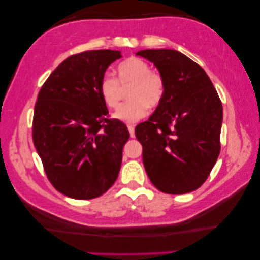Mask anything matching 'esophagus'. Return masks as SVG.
<instances>
[{"instance_id": "obj_1", "label": "esophagus", "mask_w": 260, "mask_h": 260, "mask_svg": "<svg viewBox=\"0 0 260 260\" xmlns=\"http://www.w3.org/2000/svg\"><path fill=\"white\" fill-rule=\"evenodd\" d=\"M127 130H129L130 137L134 138L135 137V126L133 125V124H127Z\"/></svg>"}]
</instances>
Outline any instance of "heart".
I'll return each instance as SVG.
<instances>
[{
    "label": "heart",
    "mask_w": 260,
    "mask_h": 260,
    "mask_svg": "<svg viewBox=\"0 0 260 260\" xmlns=\"http://www.w3.org/2000/svg\"><path fill=\"white\" fill-rule=\"evenodd\" d=\"M117 79L104 76L99 81V94L109 109L119 105L122 88L129 86L126 98L115 112L117 119L135 123L148 113L149 108H157L166 95V80L161 73L151 71L145 60L131 56L120 62L116 70Z\"/></svg>",
    "instance_id": "b5f03b06"
}]
</instances>
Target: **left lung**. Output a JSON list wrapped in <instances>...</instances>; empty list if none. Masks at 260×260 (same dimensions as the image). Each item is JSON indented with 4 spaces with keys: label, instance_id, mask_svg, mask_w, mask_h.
Returning a JSON list of instances; mask_svg holds the SVG:
<instances>
[{
    "label": "left lung",
    "instance_id": "8db88e82",
    "mask_svg": "<svg viewBox=\"0 0 260 260\" xmlns=\"http://www.w3.org/2000/svg\"><path fill=\"white\" fill-rule=\"evenodd\" d=\"M166 80V95L135 129L151 183L167 194H186L207 180L220 154L222 104L204 69L174 49H144Z\"/></svg>",
    "mask_w": 260,
    "mask_h": 260
}]
</instances>
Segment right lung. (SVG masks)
Returning <instances> with one entry per match:
<instances>
[{"label":"right lung","mask_w":260,"mask_h":260,"mask_svg":"<svg viewBox=\"0 0 260 260\" xmlns=\"http://www.w3.org/2000/svg\"><path fill=\"white\" fill-rule=\"evenodd\" d=\"M119 51L71 55L42 85L35 103L33 143L56 190L78 200L101 197L115 183L130 135L110 118L99 81Z\"/></svg>","instance_id":"right-lung-1"}]
</instances>
